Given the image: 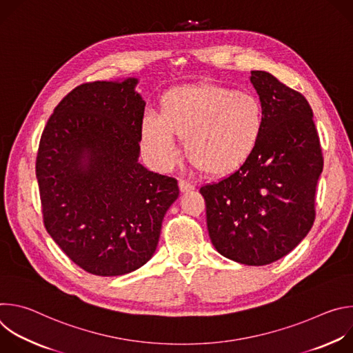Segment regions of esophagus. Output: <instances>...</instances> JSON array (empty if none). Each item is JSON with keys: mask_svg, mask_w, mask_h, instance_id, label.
I'll return each instance as SVG.
<instances>
[{"mask_svg": "<svg viewBox=\"0 0 353 353\" xmlns=\"http://www.w3.org/2000/svg\"><path fill=\"white\" fill-rule=\"evenodd\" d=\"M179 188H180L181 192H187V191L194 190V184L188 183L187 180H180V181H179Z\"/></svg>", "mask_w": 353, "mask_h": 353, "instance_id": "obj_1", "label": "esophagus"}]
</instances>
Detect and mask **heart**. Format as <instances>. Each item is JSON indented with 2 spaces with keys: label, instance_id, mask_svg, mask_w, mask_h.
<instances>
[{
  "label": "heart",
  "instance_id": "heart-1",
  "mask_svg": "<svg viewBox=\"0 0 353 353\" xmlns=\"http://www.w3.org/2000/svg\"><path fill=\"white\" fill-rule=\"evenodd\" d=\"M263 130L264 108L256 94L212 83L169 90L161 114L148 112L141 124L143 148L159 168L177 162L174 135H180L190 162L208 174H226L243 165Z\"/></svg>",
  "mask_w": 353,
  "mask_h": 353
}]
</instances>
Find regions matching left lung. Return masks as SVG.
Masks as SVG:
<instances>
[{"mask_svg":"<svg viewBox=\"0 0 353 353\" xmlns=\"http://www.w3.org/2000/svg\"><path fill=\"white\" fill-rule=\"evenodd\" d=\"M250 81L264 108L261 138L236 172L199 192L218 253L240 264L267 265L312 229L324 162L306 97L265 71H251Z\"/></svg>","mask_w":353,"mask_h":353,"instance_id":"1","label":"left lung"}]
</instances>
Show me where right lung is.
<instances>
[{
  "instance_id": "right-lung-1",
  "label": "right lung",
  "mask_w": 353,
  "mask_h": 353,
  "mask_svg": "<svg viewBox=\"0 0 353 353\" xmlns=\"http://www.w3.org/2000/svg\"><path fill=\"white\" fill-rule=\"evenodd\" d=\"M137 78L71 90L40 138L36 177L47 233L82 270L119 276L154 256L177 180L139 162Z\"/></svg>"
}]
</instances>
